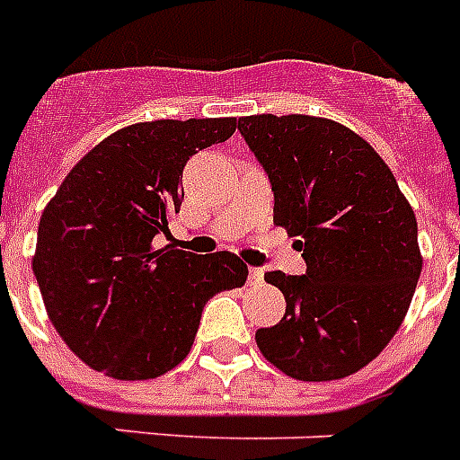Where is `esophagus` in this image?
<instances>
[{"instance_id": "34e87169", "label": "esophagus", "mask_w": 460, "mask_h": 460, "mask_svg": "<svg viewBox=\"0 0 460 460\" xmlns=\"http://www.w3.org/2000/svg\"><path fill=\"white\" fill-rule=\"evenodd\" d=\"M264 271L260 267H250L248 269V283L250 286H257V283H262Z\"/></svg>"}]
</instances>
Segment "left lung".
<instances>
[{"mask_svg": "<svg viewBox=\"0 0 460 460\" xmlns=\"http://www.w3.org/2000/svg\"><path fill=\"white\" fill-rule=\"evenodd\" d=\"M243 139L274 191V224L295 236L305 276L267 271L286 314L255 333L295 380H338L378 357L402 326L423 255L411 205L373 146L314 115H245Z\"/></svg>", "mask_w": 460, "mask_h": 460, "instance_id": "1", "label": "left lung"}]
</instances>
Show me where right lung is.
<instances>
[{
  "label": "right lung",
  "mask_w": 460,
  "mask_h": 460,
  "mask_svg": "<svg viewBox=\"0 0 460 460\" xmlns=\"http://www.w3.org/2000/svg\"><path fill=\"white\" fill-rule=\"evenodd\" d=\"M234 132L236 118L122 127L44 208L32 271L49 321L94 371L118 380L172 371L191 352L205 302L248 279L229 250L200 257L158 245L184 200L186 160Z\"/></svg>",
  "instance_id": "right-lung-1"
}]
</instances>
